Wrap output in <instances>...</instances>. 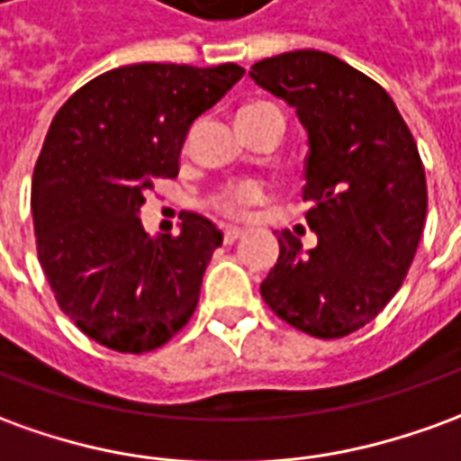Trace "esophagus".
Here are the masks:
<instances>
[{"label":"esophagus","instance_id":"esophagus-1","mask_svg":"<svg viewBox=\"0 0 461 461\" xmlns=\"http://www.w3.org/2000/svg\"><path fill=\"white\" fill-rule=\"evenodd\" d=\"M241 237H244V230L240 227H224V244H234Z\"/></svg>","mask_w":461,"mask_h":461}]
</instances>
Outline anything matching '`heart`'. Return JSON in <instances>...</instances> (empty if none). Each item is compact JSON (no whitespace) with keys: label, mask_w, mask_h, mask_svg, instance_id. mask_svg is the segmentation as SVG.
<instances>
[{"label":"heart","mask_w":461,"mask_h":461,"mask_svg":"<svg viewBox=\"0 0 461 461\" xmlns=\"http://www.w3.org/2000/svg\"><path fill=\"white\" fill-rule=\"evenodd\" d=\"M252 107H257V104H252ZM269 194H272L269 186L259 182V179H241V182H231L224 189H220L217 194H212L209 207L217 209L224 217L241 220V217L249 214V209L262 204L264 199H269Z\"/></svg>","instance_id":"obj_1"}]
</instances>
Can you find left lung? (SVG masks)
Here are the masks:
<instances>
[{
    "label": "left lung",
    "instance_id": "8db88e82",
    "mask_svg": "<svg viewBox=\"0 0 461 461\" xmlns=\"http://www.w3.org/2000/svg\"><path fill=\"white\" fill-rule=\"evenodd\" d=\"M249 77L307 130L302 197L317 234L309 252L292 231L279 234L262 297L294 330L339 339L387 307L414 259L427 217L417 141L392 96L327 51H285Z\"/></svg>",
    "mask_w": 461,
    "mask_h": 461
}]
</instances>
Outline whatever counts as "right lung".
Listing matches in <instances>:
<instances>
[{
    "label": "right lung",
    "mask_w": 461,
    "mask_h": 461,
    "mask_svg": "<svg viewBox=\"0 0 461 461\" xmlns=\"http://www.w3.org/2000/svg\"><path fill=\"white\" fill-rule=\"evenodd\" d=\"M240 64H130L77 89L54 114L32 176L37 254L64 314L89 339L141 354L194 314L221 231L185 214L176 237L140 220L154 179L179 175L192 122L241 79Z\"/></svg>",
    "instance_id": "right-lung-1"
}]
</instances>
